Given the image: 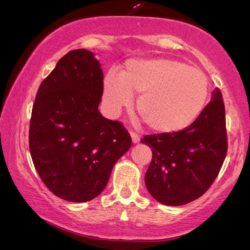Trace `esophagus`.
<instances>
[{"label": "esophagus", "instance_id": "34e87169", "mask_svg": "<svg viewBox=\"0 0 250 250\" xmlns=\"http://www.w3.org/2000/svg\"><path fill=\"white\" fill-rule=\"evenodd\" d=\"M131 138H132V142L133 143H139L140 142V135L136 134L134 132H131Z\"/></svg>", "mask_w": 250, "mask_h": 250}]
</instances>
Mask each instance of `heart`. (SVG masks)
<instances>
[{"instance_id": "b5f03b06", "label": "heart", "mask_w": 250, "mask_h": 250, "mask_svg": "<svg viewBox=\"0 0 250 250\" xmlns=\"http://www.w3.org/2000/svg\"><path fill=\"white\" fill-rule=\"evenodd\" d=\"M140 95L138 111L152 131L179 132L196 121L206 104L208 82L203 71L173 59H133L122 76L108 73L104 80V105L111 117L131 107Z\"/></svg>"}]
</instances>
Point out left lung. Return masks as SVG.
I'll return each mask as SVG.
<instances>
[{"label": "left lung", "mask_w": 250, "mask_h": 250, "mask_svg": "<svg viewBox=\"0 0 250 250\" xmlns=\"http://www.w3.org/2000/svg\"><path fill=\"white\" fill-rule=\"evenodd\" d=\"M141 142L152 150L145 176L149 193L167 206L198 199L216 179L228 151L221 91L211 92L209 104L187 128L146 135Z\"/></svg>", "instance_id": "8db88e82"}]
</instances>
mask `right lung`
<instances>
[{
    "label": "right lung",
    "mask_w": 250,
    "mask_h": 250,
    "mask_svg": "<svg viewBox=\"0 0 250 250\" xmlns=\"http://www.w3.org/2000/svg\"><path fill=\"white\" fill-rule=\"evenodd\" d=\"M104 74L94 53L68 52L41 83L29 126V150L44 184L61 199L85 203L107 186L131 148L121 123L99 111Z\"/></svg>",
    "instance_id": "right-lung-1"
}]
</instances>
